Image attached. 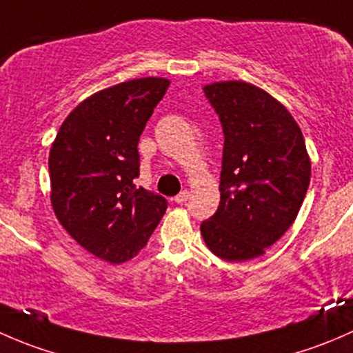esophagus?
<instances>
[{
  "label": "esophagus",
  "mask_w": 353,
  "mask_h": 353,
  "mask_svg": "<svg viewBox=\"0 0 353 353\" xmlns=\"http://www.w3.org/2000/svg\"><path fill=\"white\" fill-rule=\"evenodd\" d=\"M188 199H190V191H181V193L174 198V201H176L177 205H183V203H186Z\"/></svg>",
  "instance_id": "obj_1"
}]
</instances>
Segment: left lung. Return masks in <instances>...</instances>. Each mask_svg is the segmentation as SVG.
Wrapping results in <instances>:
<instances>
[{"instance_id": "obj_1", "label": "left lung", "mask_w": 353, "mask_h": 353, "mask_svg": "<svg viewBox=\"0 0 353 353\" xmlns=\"http://www.w3.org/2000/svg\"><path fill=\"white\" fill-rule=\"evenodd\" d=\"M205 95L222 123L220 205L201 223L213 254L249 261L290 229L307 193L311 159L282 102L243 80L213 81Z\"/></svg>"}]
</instances>
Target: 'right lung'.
Masks as SVG:
<instances>
[{
  "label": "right lung",
  "mask_w": 353,
  "mask_h": 353,
  "mask_svg": "<svg viewBox=\"0 0 353 353\" xmlns=\"http://www.w3.org/2000/svg\"><path fill=\"white\" fill-rule=\"evenodd\" d=\"M169 83L145 77L95 92L68 114L51 145L56 219L81 248L110 265L134 258L165 213V198L133 179L140 174V134Z\"/></svg>",
  "instance_id": "1"
}]
</instances>
